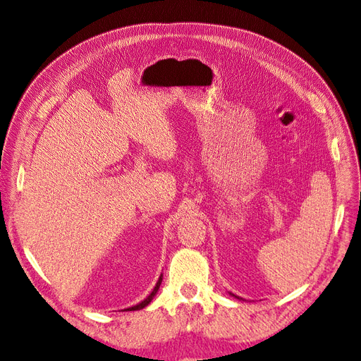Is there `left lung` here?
Returning a JSON list of instances; mask_svg holds the SVG:
<instances>
[{"label": "left lung", "mask_w": 361, "mask_h": 361, "mask_svg": "<svg viewBox=\"0 0 361 361\" xmlns=\"http://www.w3.org/2000/svg\"><path fill=\"white\" fill-rule=\"evenodd\" d=\"M232 295H233V293H232ZM233 297H235V295H233Z\"/></svg>", "instance_id": "obj_1"}]
</instances>
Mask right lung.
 <instances>
[{"mask_svg":"<svg viewBox=\"0 0 361 361\" xmlns=\"http://www.w3.org/2000/svg\"><path fill=\"white\" fill-rule=\"evenodd\" d=\"M161 281H162V276L159 277V280H158V283H157V286L154 288V290H152V293L149 295V297L146 298V300H143L141 301L140 304H137V305H134V307H129V309H126L128 312H133V310H140V309H143V307H146L147 304H150V301L154 300V297L157 295V292H158V289H159V285H161Z\"/></svg>","mask_w":361,"mask_h":361,"instance_id":"add662e5","label":"right lung"}]
</instances>
